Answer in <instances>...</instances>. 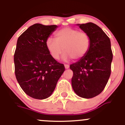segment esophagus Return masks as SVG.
Returning <instances> with one entry per match:
<instances>
[{"mask_svg": "<svg viewBox=\"0 0 125 125\" xmlns=\"http://www.w3.org/2000/svg\"><path fill=\"white\" fill-rule=\"evenodd\" d=\"M64 66H65V68H66V69H68V68H69V67H70V65H68V64H65V65H64Z\"/></svg>", "mask_w": 125, "mask_h": 125, "instance_id": "1", "label": "esophagus"}]
</instances>
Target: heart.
<instances>
[{"label": "heart", "mask_w": 125, "mask_h": 125, "mask_svg": "<svg viewBox=\"0 0 125 125\" xmlns=\"http://www.w3.org/2000/svg\"><path fill=\"white\" fill-rule=\"evenodd\" d=\"M55 38H48L45 42L48 51L55 60L60 59L63 51L64 60H80L87 54L90 47L89 35L72 28L60 29L55 33Z\"/></svg>", "instance_id": "heart-1"}]
</instances>
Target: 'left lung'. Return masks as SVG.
I'll use <instances>...</instances> for the list:
<instances>
[{"instance_id": "8db88e82", "label": "left lung", "mask_w": 125, "mask_h": 125, "mask_svg": "<svg viewBox=\"0 0 125 125\" xmlns=\"http://www.w3.org/2000/svg\"><path fill=\"white\" fill-rule=\"evenodd\" d=\"M78 25L89 35L91 44L87 54L70 65L73 71L71 84L78 96L90 99L102 93L107 84L113 53L110 39L99 26L92 22Z\"/></svg>"}]
</instances>
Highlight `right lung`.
I'll list each match as a JSON object with an SVG mask.
<instances>
[{"label": "right lung", "instance_id": "right-lung-1", "mask_svg": "<svg viewBox=\"0 0 125 125\" xmlns=\"http://www.w3.org/2000/svg\"><path fill=\"white\" fill-rule=\"evenodd\" d=\"M57 25H32L18 38L14 54L15 73L23 92L36 99L51 95L64 70V64L53 58L46 40Z\"/></svg>", "mask_w": 125, "mask_h": 125}]
</instances>
